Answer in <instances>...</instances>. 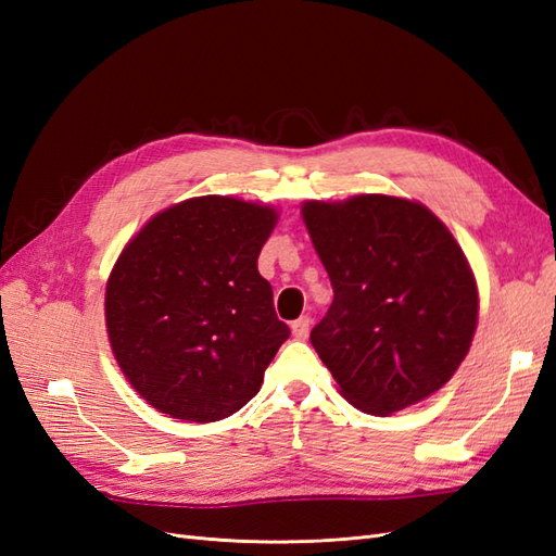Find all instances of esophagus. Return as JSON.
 Here are the masks:
<instances>
[{
	"mask_svg": "<svg viewBox=\"0 0 556 556\" xmlns=\"http://www.w3.org/2000/svg\"><path fill=\"white\" fill-rule=\"evenodd\" d=\"M308 331H311V317H299V319H294L292 323V333H294V339H299V341H306L308 339Z\"/></svg>",
	"mask_w": 556,
	"mask_h": 556,
	"instance_id": "obj_1",
	"label": "esophagus"
}]
</instances>
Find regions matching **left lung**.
Wrapping results in <instances>:
<instances>
[{"mask_svg":"<svg viewBox=\"0 0 556 556\" xmlns=\"http://www.w3.org/2000/svg\"><path fill=\"white\" fill-rule=\"evenodd\" d=\"M301 215L333 288L311 343L341 394L390 415L439 392L478 325L476 278L447 227L387 194L306 201Z\"/></svg>","mask_w":556,"mask_h":556,"instance_id":"obj_1","label":"left lung"}]
</instances>
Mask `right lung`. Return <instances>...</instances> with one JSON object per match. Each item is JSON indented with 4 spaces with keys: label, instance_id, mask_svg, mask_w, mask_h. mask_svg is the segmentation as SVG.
<instances>
[{
    "label": "right lung",
    "instance_id": "right-lung-1",
    "mask_svg": "<svg viewBox=\"0 0 556 556\" xmlns=\"http://www.w3.org/2000/svg\"><path fill=\"white\" fill-rule=\"evenodd\" d=\"M278 213L233 197H194L157 213L106 282L117 366L150 406L217 422L260 392L290 339L257 271Z\"/></svg>",
    "mask_w": 556,
    "mask_h": 556
}]
</instances>
